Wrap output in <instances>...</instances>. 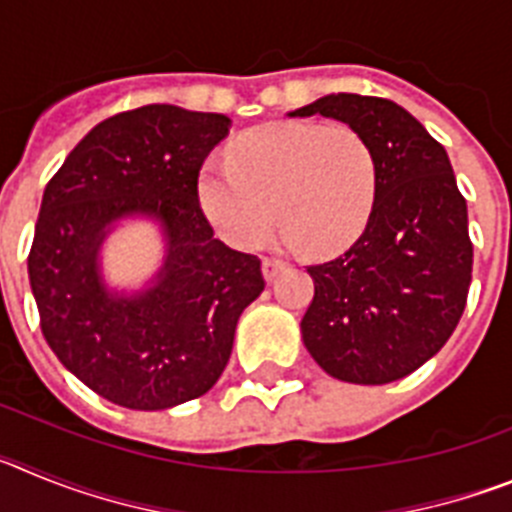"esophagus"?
Masks as SVG:
<instances>
[{
  "instance_id": "esophagus-1",
  "label": "esophagus",
  "mask_w": 512,
  "mask_h": 512,
  "mask_svg": "<svg viewBox=\"0 0 512 512\" xmlns=\"http://www.w3.org/2000/svg\"><path fill=\"white\" fill-rule=\"evenodd\" d=\"M284 261H279V259H264V264H261V269H264V277H266V282H271V279L277 277L279 271H284Z\"/></svg>"
}]
</instances>
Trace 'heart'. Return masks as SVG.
<instances>
[{
    "mask_svg": "<svg viewBox=\"0 0 512 512\" xmlns=\"http://www.w3.org/2000/svg\"><path fill=\"white\" fill-rule=\"evenodd\" d=\"M374 192L377 164L366 140L346 125L305 120L248 130L235 140L233 164L207 161L197 182L212 228L241 251L261 246L277 215L287 243L336 251L364 230Z\"/></svg>",
    "mask_w": 512,
    "mask_h": 512,
    "instance_id": "heart-1",
    "label": "heart"
}]
</instances>
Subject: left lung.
I'll return each instance as SVG.
<instances>
[{"label":"left lung","mask_w":512,"mask_h":512,"mask_svg":"<svg viewBox=\"0 0 512 512\" xmlns=\"http://www.w3.org/2000/svg\"><path fill=\"white\" fill-rule=\"evenodd\" d=\"M310 115L346 122L366 140L377 192L359 241L307 266L315 297L302 341L341 382H397L441 351L467 305V200L441 143L400 104L341 92L289 112Z\"/></svg>","instance_id":"left-lung-1"}]
</instances>
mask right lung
<instances>
[{
	"label": "right lung",
	"instance_id": "1",
	"mask_svg": "<svg viewBox=\"0 0 512 512\" xmlns=\"http://www.w3.org/2000/svg\"><path fill=\"white\" fill-rule=\"evenodd\" d=\"M230 117L146 104L81 138L43 192L27 274L40 328L66 369L104 400L166 410L205 395L233 351L241 312L264 292L261 261L217 241L197 194ZM148 216L167 256L130 296L103 282V238Z\"/></svg>",
	"mask_w": 512,
	"mask_h": 512
}]
</instances>
